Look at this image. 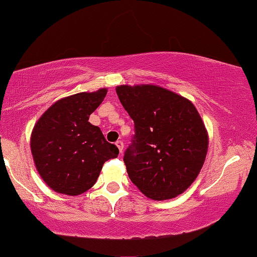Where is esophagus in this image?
I'll list each match as a JSON object with an SVG mask.
<instances>
[{
	"label": "esophagus",
	"mask_w": 257,
	"mask_h": 257,
	"mask_svg": "<svg viewBox=\"0 0 257 257\" xmlns=\"http://www.w3.org/2000/svg\"><path fill=\"white\" fill-rule=\"evenodd\" d=\"M116 146H117L119 153H122L123 152V148H124V145H123V142L122 141H117V142H116Z\"/></svg>",
	"instance_id": "34e87169"
}]
</instances>
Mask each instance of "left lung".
Instances as JSON below:
<instances>
[{"label": "left lung", "instance_id": "left-lung-1", "mask_svg": "<svg viewBox=\"0 0 257 257\" xmlns=\"http://www.w3.org/2000/svg\"><path fill=\"white\" fill-rule=\"evenodd\" d=\"M116 93L135 124L123 158L133 184L154 200L179 196L196 180L209 147L196 106L157 85H119Z\"/></svg>", "mask_w": 257, "mask_h": 257}]
</instances>
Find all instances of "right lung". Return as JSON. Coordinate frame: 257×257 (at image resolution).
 Wrapping results in <instances>:
<instances>
[{
    "label": "right lung",
    "mask_w": 257,
    "mask_h": 257,
    "mask_svg": "<svg viewBox=\"0 0 257 257\" xmlns=\"http://www.w3.org/2000/svg\"><path fill=\"white\" fill-rule=\"evenodd\" d=\"M108 92H79L52 104L35 123L31 151L42 180L58 193L78 196L95 185L103 164L118 155L89 122Z\"/></svg>",
    "instance_id": "1"
}]
</instances>
